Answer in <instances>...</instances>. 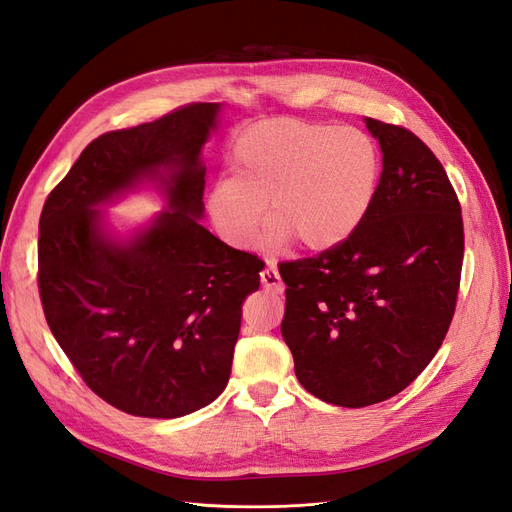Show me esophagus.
<instances>
[{
	"mask_svg": "<svg viewBox=\"0 0 512 512\" xmlns=\"http://www.w3.org/2000/svg\"><path fill=\"white\" fill-rule=\"evenodd\" d=\"M260 282H262V286H265L271 292H277V294L284 292V282H282L280 273H277L273 262H269V265L260 271Z\"/></svg>",
	"mask_w": 512,
	"mask_h": 512,
	"instance_id": "34e87169",
	"label": "esophagus"
}]
</instances>
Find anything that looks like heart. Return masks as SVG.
Wrapping results in <instances>:
<instances>
[{"label":"heart","mask_w":512,"mask_h":512,"mask_svg":"<svg viewBox=\"0 0 512 512\" xmlns=\"http://www.w3.org/2000/svg\"><path fill=\"white\" fill-rule=\"evenodd\" d=\"M378 181L380 151L369 134L275 117L241 132L230 177L213 183L207 211L235 247L254 243L265 205L271 245L297 239L309 252H327L361 228Z\"/></svg>","instance_id":"heart-1"}]
</instances>
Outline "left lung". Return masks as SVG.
I'll return each mask as SVG.
<instances>
[{"instance_id":"1","label":"left lung","mask_w":512,"mask_h":512,"mask_svg":"<svg viewBox=\"0 0 512 512\" xmlns=\"http://www.w3.org/2000/svg\"><path fill=\"white\" fill-rule=\"evenodd\" d=\"M382 149L371 211L350 239L280 265L282 335L303 389L365 408L406 389L440 350L463 265L459 198L410 130L365 119Z\"/></svg>"}]
</instances>
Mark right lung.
Returning a JSON list of instances; mask_svg holds the SVG:
<instances>
[{
    "label": "right lung",
    "mask_w": 512,
    "mask_h": 512,
    "mask_svg": "<svg viewBox=\"0 0 512 512\" xmlns=\"http://www.w3.org/2000/svg\"><path fill=\"white\" fill-rule=\"evenodd\" d=\"M220 104L194 102L91 141L46 198L38 288L46 322L106 404L177 418L218 397L230 378L241 305L260 286L258 256L200 226V149ZM143 178L170 212L128 242L108 238L95 207Z\"/></svg>",
    "instance_id": "right-lung-1"
}]
</instances>
